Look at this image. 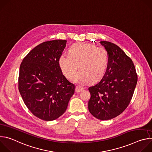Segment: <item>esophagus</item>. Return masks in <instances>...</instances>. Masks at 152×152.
<instances>
[{
  "label": "esophagus",
  "mask_w": 152,
  "mask_h": 152,
  "mask_svg": "<svg viewBox=\"0 0 152 152\" xmlns=\"http://www.w3.org/2000/svg\"><path fill=\"white\" fill-rule=\"evenodd\" d=\"M83 90V88H82V87H80V86H76V90H75V91H76V93H79V92H80L81 91H82Z\"/></svg>",
  "instance_id": "1"
}]
</instances>
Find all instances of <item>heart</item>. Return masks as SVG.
<instances>
[{
    "mask_svg": "<svg viewBox=\"0 0 152 152\" xmlns=\"http://www.w3.org/2000/svg\"><path fill=\"white\" fill-rule=\"evenodd\" d=\"M109 57L106 50L88 43L76 42L69 49V55L62 54L58 59L59 69L67 79H71L77 69L73 82L82 84L94 82L103 77L107 68Z\"/></svg>",
    "mask_w": 152,
    "mask_h": 152,
    "instance_id": "b5f03b06",
    "label": "heart"
}]
</instances>
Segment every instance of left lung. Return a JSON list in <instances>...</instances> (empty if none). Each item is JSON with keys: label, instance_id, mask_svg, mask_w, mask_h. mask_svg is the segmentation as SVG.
<instances>
[{"label": "left lung", "instance_id": "1", "mask_svg": "<svg viewBox=\"0 0 152 152\" xmlns=\"http://www.w3.org/2000/svg\"><path fill=\"white\" fill-rule=\"evenodd\" d=\"M100 44L107 51L109 62L102 78L88 88L90 113L101 120H111L121 114L134 94L138 77L134 64L118 46L109 41Z\"/></svg>", "mask_w": 152, "mask_h": 152}]
</instances>
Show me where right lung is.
Returning <instances> with one entry per match:
<instances>
[{
	"label": "right lung",
	"instance_id": "1",
	"mask_svg": "<svg viewBox=\"0 0 152 152\" xmlns=\"http://www.w3.org/2000/svg\"><path fill=\"white\" fill-rule=\"evenodd\" d=\"M66 40L46 41L34 48L20 67L18 90L25 104L37 117L52 121L66 111L75 86L61 72L58 59Z\"/></svg>",
	"mask_w": 152,
	"mask_h": 152
}]
</instances>
